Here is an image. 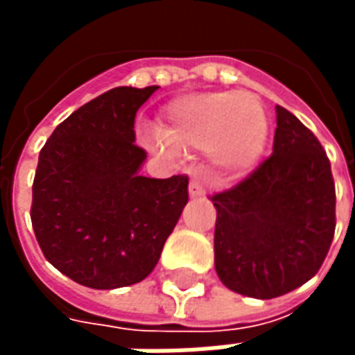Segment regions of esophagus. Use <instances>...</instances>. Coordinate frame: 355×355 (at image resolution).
Segmentation results:
<instances>
[{"label": "esophagus", "mask_w": 355, "mask_h": 355, "mask_svg": "<svg viewBox=\"0 0 355 355\" xmlns=\"http://www.w3.org/2000/svg\"><path fill=\"white\" fill-rule=\"evenodd\" d=\"M188 192H190V198H203V196H205V186H203L200 177H193L192 180H190Z\"/></svg>", "instance_id": "34e87169"}]
</instances>
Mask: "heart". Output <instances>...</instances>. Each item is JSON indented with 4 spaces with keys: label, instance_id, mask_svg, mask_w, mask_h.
I'll return each mask as SVG.
<instances>
[{
    "label": "heart",
    "instance_id": "obj_1",
    "mask_svg": "<svg viewBox=\"0 0 355 355\" xmlns=\"http://www.w3.org/2000/svg\"><path fill=\"white\" fill-rule=\"evenodd\" d=\"M162 137H150L155 150H209L218 169L241 175L261 157L268 119L251 93H192L171 101L159 117Z\"/></svg>",
    "mask_w": 355,
    "mask_h": 355
}]
</instances>
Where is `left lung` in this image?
Here are the masks:
<instances>
[{
	"instance_id": "8db88e82",
	"label": "left lung",
	"mask_w": 355,
	"mask_h": 355,
	"mask_svg": "<svg viewBox=\"0 0 355 355\" xmlns=\"http://www.w3.org/2000/svg\"><path fill=\"white\" fill-rule=\"evenodd\" d=\"M272 155L215 193V268L234 293L275 298L318 274L335 236V180L325 150L289 110L275 106Z\"/></svg>"
}]
</instances>
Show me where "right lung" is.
Returning a JSON list of instances; mask_svg holds the SVG:
<instances>
[{"instance_id":"1","label":"right lung","mask_w":355,"mask_h":355,"mask_svg":"<svg viewBox=\"0 0 355 355\" xmlns=\"http://www.w3.org/2000/svg\"><path fill=\"white\" fill-rule=\"evenodd\" d=\"M157 85L110 89L68 116L40 152L32 226L45 259L80 285L142 282L188 203V177L148 178L135 116Z\"/></svg>"}]
</instances>
